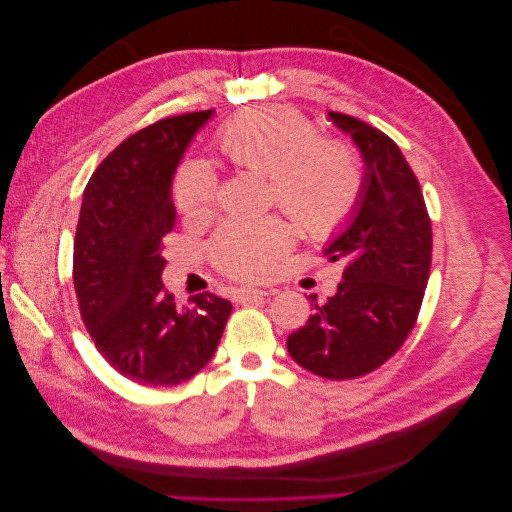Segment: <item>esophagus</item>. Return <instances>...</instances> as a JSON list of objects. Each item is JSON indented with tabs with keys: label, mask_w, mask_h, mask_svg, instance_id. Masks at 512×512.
Listing matches in <instances>:
<instances>
[{
	"label": "esophagus",
	"mask_w": 512,
	"mask_h": 512,
	"mask_svg": "<svg viewBox=\"0 0 512 512\" xmlns=\"http://www.w3.org/2000/svg\"><path fill=\"white\" fill-rule=\"evenodd\" d=\"M267 290H260V288H239L235 292V299L239 303H252V301H258V299H265L267 297Z\"/></svg>",
	"instance_id": "1"
}]
</instances>
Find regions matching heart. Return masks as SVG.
<instances>
[{
  "label": "heart",
  "instance_id": "1",
  "mask_svg": "<svg viewBox=\"0 0 512 512\" xmlns=\"http://www.w3.org/2000/svg\"><path fill=\"white\" fill-rule=\"evenodd\" d=\"M222 156L237 168L269 177V196L309 237L327 239L359 209L365 173L356 151L322 138L299 113L282 106L250 108L215 136ZM177 209L203 218L218 200V179L203 162H185L173 181ZM290 245V228L277 218L228 220L211 245L220 271L258 280Z\"/></svg>",
  "mask_w": 512,
  "mask_h": 512
}]
</instances>
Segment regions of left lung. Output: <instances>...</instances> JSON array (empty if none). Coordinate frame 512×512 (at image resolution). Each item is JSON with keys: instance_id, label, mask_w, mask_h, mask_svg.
Segmentation results:
<instances>
[{"instance_id": "obj_1", "label": "left lung", "mask_w": 512, "mask_h": 512, "mask_svg": "<svg viewBox=\"0 0 512 512\" xmlns=\"http://www.w3.org/2000/svg\"><path fill=\"white\" fill-rule=\"evenodd\" d=\"M359 147L365 188L348 228L324 247L342 262V282L305 327L288 335L294 361L329 380L378 369L414 329L431 267V220L416 175L389 136L369 123L329 113ZM316 299V297H312Z\"/></svg>"}]
</instances>
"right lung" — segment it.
I'll use <instances>...</instances> for the list:
<instances>
[{
	"label": "right lung",
	"instance_id": "1",
	"mask_svg": "<svg viewBox=\"0 0 512 512\" xmlns=\"http://www.w3.org/2000/svg\"><path fill=\"white\" fill-rule=\"evenodd\" d=\"M213 111L166 117L128 136L91 175L74 237L81 318L113 369L143 386H175L218 348L232 305L203 292L177 305L162 284V237L175 228V170Z\"/></svg>",
	"mask_w": 512,
	"mask_h": 512
}]
</instances>
